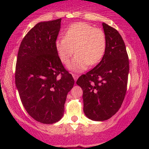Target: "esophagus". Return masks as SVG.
Here are the masks:
<instances>
[{"label": "esophagus", "instance_id": "34e87169", "mask_svg": "<svg viewBox=\"0 0 149 149\" xmlns=\"http://www.w3.org/2000/svg\"><path fill=\"white\" fill-rule=\"evenodd\" d=\"M72 76H73V79H74L75 81L77 80L78 78H79V75L76 74V73H72Z\"/></svg>", "mask_w": 149, "mask_h": 149}]
</instances>
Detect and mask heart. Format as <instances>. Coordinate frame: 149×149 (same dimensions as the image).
Segmentation results:
<instances>
[{"label": "heart", "instance_id": "obj_1", "mask_svg": "<svg viewBox=\"0 0 149 149\" xmlns=\"http://www.w3.org/2000/svg\"><path fill=\"white\" fill-rule=\"evenodd\" d=\"M106 37L102 30L86 22L70 24L64 33V37H58L55 48L60 60L67 64L73 53H76L68 68L73 71H82L87 66L97 65L106 49Z\"/></svg>", "mask_w": 149, "mask_h": 149}]
</instances>
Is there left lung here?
Returning a JSON list of instances; mask_svg holds the SVG:
<instances>
[{"instance_id": "8db88e82", "label": "left lung", "mask_w": 149, "mask_h": 149, "mask_svg": "<svg viewBox=\"0 0 149 149\" xmlns=\"http://www.w3.org/2000/svg\"><path fill=\"white\" fill-rule=\"evenodd\" d=\"M106 49L100 63L78 79L83 90L84 112L92 120L112 118L120 108L127 91L129 60L118 30L103 23Z\"/></svg>"}]
</instances>
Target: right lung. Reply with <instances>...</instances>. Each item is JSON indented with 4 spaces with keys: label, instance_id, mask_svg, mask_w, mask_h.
<instances>
[{
    "label": "right lung",
    "instance_id": "right-lung-1",
    "mask_svg": "<svg viewBox=\"0 0 149 149\" xmlns=\"http://www.w3.org/2000/svg\"><path fill=\"white\" fill-rule=\"evenodd\" d=\"M61 19L40 22L21 42L15 82L29 115L43 124L59 121L74 79L65 70L55 48Z\"/></svg>",
    "mask_w": 149,
    "mask_h": 149
}]
</instances>
